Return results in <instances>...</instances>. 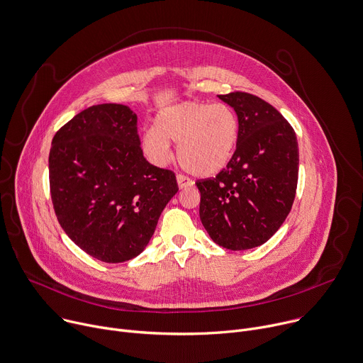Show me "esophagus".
<instances>
[{
  "mask_svg": "<svg viewBox=\"0 0 363 363\" xmlns=\"http://www.w3.org/2000/svg\"><path fill=\"white\" fill-rule=\"evenodd\" d=\"M177 184L180 189H186V187H190L194 184V182L187 177V176H183V174H177Z\"/></svg>",
  "mask_w": 363,
  "mask_h": 363,
  "instance_id": "obj_1",
  "label": "esophagus"
}]
</instances>
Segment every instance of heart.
I'll list each match as a JSON object with an SVG mask.
<instances>
[{
  "instance_id": "obj_1",
  "label": "heart",
  "mask_w": 363,
  "mask_h": 363,
  "mask_svg": "<svg viewBox=\"0 0 363 363\" xmlns=\"http://www.w3.org/2000/svg\"><path fill=\"white\" fill-rule=\"evenodd\" d=\"M239 140V120L226 104L184 101L162 110L155 127L141 135L146 157L164 166L172 157L170 141L177 144L182 166L197 176H213L232 160Z\"/></svg>"
}]
</instances>
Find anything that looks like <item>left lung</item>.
I'll return each mask as SVG.
<instances>
[{"label":"left lung","mask_w":363,"mask_h":363,"mask_svg":"<svg viewBox=\"0 0 363 363\" xmlns=\"http://www.w3.org/2000/svg\"><path fill=\"white\" fill-rule=\"evenodd\" d=\"M219 99L238 114L239 140L226 169L196 182L200 220L214 243L247 250L266 243L292 208L299 174L298 138L264 100L242 91Z\"/></svg>","instance_id":"left-lung-1"}]
</instances>
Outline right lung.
I'll return each instance as SVG.
<instances>
[{
  "mask_svg": "<svg viewBox=\"0 0 363 363\" xmlns=\"http://www.w3.org/2000/svg\"><path fill=\"white\" fill-rule=\"evenodd\" d=\"M51 144V200L67 236L106 263L138 256L179 186L172 170L144 159L135 113L123 104L91 106Z\"/></svg>",
  "mask_w": 363,
  "mask_h": 363,
  "instance_id": "obj_1",
  "label": "right lung"
}]
</instances>
